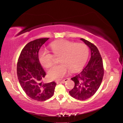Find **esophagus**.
I'll return each mask as SVG.
<instances>
[{
	"label": "esophagus",
	"instance_id": "esophagus-1",
	"mask_svg": "<svg viewBox=\"0 0 123 123\" xmlns=\"http://www.w3.org/2000/svg\"><path fill=\"white\" fill-rule=\"evenodd\" d=\"M68 80H69V79L66 78V79H64V80H63L60 81H58L57 82H58V83H65L66 82H67V81H68Z\"/></svg>",
	"mask_w": 123,
	"mask_h": 123
}]
</instances>
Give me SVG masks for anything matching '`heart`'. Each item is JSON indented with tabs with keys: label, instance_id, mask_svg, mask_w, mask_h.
<instances>
[{
	"label": "heart",
	"instance_id": "heart-1",
	"mask_svg": "<svg viewBox=\"0 0 123 123\" xmlns=\"http://www.w3.org/2000/svg\"><path fill=\"white\" fill-rule=\"evenodd\" d=\"M50 46L54 54H61L59 59L61 63L53 66L48 72L50 79H61L70 69L73 72L80 69L88 59L89 49L84 43L62 39L51 43ZM38 58L41 64L45 68H49L53 64V55L47 49L39 50Z\"/></svg>",
	"mask_w": 123,
	"mask_h": 123
}]
</instances>
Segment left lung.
Listing matches in <instances>:
<instances>
[{"label":"left lung","instance_id":"8db88e82","mask_svg":"<svg viewBox=\"0 0 123 123\" xmlns=\"http://www.w3.org/2000/svg\"><path fill=\"white\" fill-rule=\"evenodd\" d=\"M80 39L89 48L91 56L82 71L71 79L75 86L69 91V94L75 99L84 100L93 96L99 88L103 80L104 69L103 59L97 47L86 39Z\"/></svg>","mask_w":123,"mask_h":123}]
</instances>
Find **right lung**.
<instances>
[{
	"label": "right lung",
	"instance_id": "1",
	"mask_svg": "<svg viewBox=\"0 0 123 123\" xmlns=\"http://www.w3.org/2000/svg\"><path fill=\"white\" fill-rule=\"evenodd\" d=\"M49 38L35 39L22 49L18 58L17 73L20 86L28 97L35 100L45 101L53 96L56 83L44 84L45 72L39 61L38 51Z\"/></svg>",
	"mask_w": 123,
	"mask_h": 123
}]
</instances>
